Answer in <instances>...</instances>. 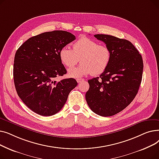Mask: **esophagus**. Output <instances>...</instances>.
I'll list each match as a JSON object with an SVG mask.
<instances>
[{"mask_svg":"<svg viewBox=\"0 0 159 159\" xmlns=\"http://www.w3.org/2000/svg\"><path fill=\"white\" fill-rule=\"evenodd\" d=\"M77 82H78V83H80L81 82L84 81V79H79V78H78V79H77Z\"/></svg>","mask_w":159,"mask_h":159,"instance_id":"obj_1","label":"esophagus"}]
</instances>
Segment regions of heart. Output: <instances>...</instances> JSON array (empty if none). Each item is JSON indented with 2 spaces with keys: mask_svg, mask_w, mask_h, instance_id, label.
<instances>
[{
  "mask_svg": "<svg viewBox=\"0 0 159 159\" xmlns=\"http://www.w3.org/2000/svg\"><path fill=\"white\" fill-rule=\"evenodd\" d=\"M59 57L61 62L68 68H73L80 59L81 64L68 71L70 77L79 78L90 73L93 75L102 73L110 63L111 54L107 46L82 37L73 44V49L68 46L62 48Z\"/></svg>",
  "mask_w": 159,
  "mask_h": 159,
  "instance_id": "obj_1",
  "label": "heart"
}]
</instances>
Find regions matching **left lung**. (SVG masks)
Wrapping results in <instances>:
<instances>
[{
	"label": "left lung",
	"mask_w": 159,
	"mask_h": 159,
	"mask_svg": "<svg viewBox=\"0 0 159 159\" xmlns=\"http://www.w3.org/2000/svg\"><path fill=\"white\" fill-rule=\"evenodd\" d=\"M94 37L109 48L111 58L99 77L88 80L86 100L95 113L110 116L125 109L137 94L143 77V61L128 40L103 34Z\"/></svg>",
	"instance_id": "1"
}]
</instances>
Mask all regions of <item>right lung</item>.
I'll use <instances>...</instances> for the list:
<instances>
[{
	"label": "right lung",
	"instance_id": "obj_1",
	"mask_svg": "<svg viewBox=\"0 0 159 159\" xmlns=\"http://www.w3.org/2000/svg\"><path fill=\"white\" fill-rule=\"evenodd\" d=\"M74 40L75 35L68 31L45 32L30 38L16 50L13 64L16 93L30 110L40 115L58 113L77 86L73 78L55 80L67 73L60 59V50Z\"/></svg>",
	"mask_w": 159,
	"mask_h": 159
}]
</instances>
